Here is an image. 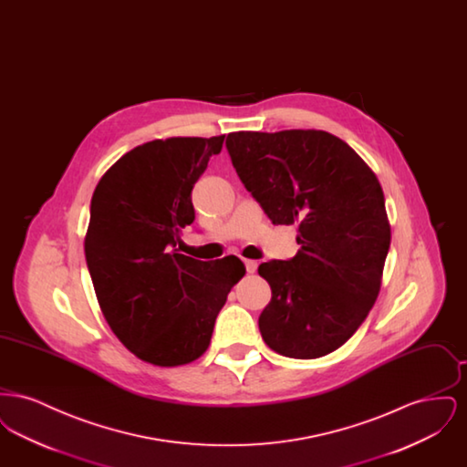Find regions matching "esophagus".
<instances>
[{
    "instance_id": "esophagus-1",
    "label": "esophagus",
    "mask_w": 467,
    "mask_h": 467,
    "mask_svg": "<svg viewBox=\"0 0 467 467\" xmlns=\"http://www.w3.org/2000/svg\"><path fill=\"white\" fill-rule=\"evenodd\" d=\"M244 267L248 273H255L257 271V261H252V259H246L244 261Z\"/></svg>"
}]
</instances>
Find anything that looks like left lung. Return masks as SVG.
Masks as SVG:
<instances>
[{"label": "left lung", "mask_w": 467, "mask_h": 467, "mask_svg": "<svg viewBox=\"0 0 467 467\" xmlns=\"http://www.w3.org/2000/svg\"><path fill=\"white\" fill-rule=\"evenodd\" d=\"M225 147L271 223L299 233L290 261L259 266L271 287L263 339L280 356H327L366 320L381 285L390 225L377 175L348 143L317 130L238 131Z\"/></svg>", "instance_id": "8db88e82"}]
</instances>
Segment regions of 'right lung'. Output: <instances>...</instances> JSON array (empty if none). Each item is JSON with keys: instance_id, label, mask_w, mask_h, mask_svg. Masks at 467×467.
<instances>
[{"instance_id": "add662e5", "label": "right lung", "mask_w": 467, "mask_h": 467, "mask_svg": "<svg viewBox=\"0 0 467 467\" xmlns=\"http://www.w3.org/2000/svg\"><path fill=\"white\" fill-rule=\"evenodd\" d=\"M223 143V134L138 145L90 200L84 250L98 303L120 343L154 366L202 356L227 294L244 278L236 255L198 261L177 248L194 223V183Z\"/></svg>"}]
</instances>
